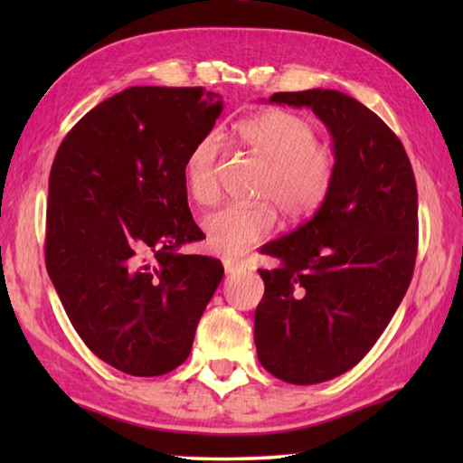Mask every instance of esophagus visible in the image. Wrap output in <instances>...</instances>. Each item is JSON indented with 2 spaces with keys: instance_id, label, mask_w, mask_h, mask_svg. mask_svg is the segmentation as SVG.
Here are the masks:
<instances>
[{
  "instance_id": "34e87169",
  "label": "esophagus",
  "mask_w": 463,
  "mask_h": 463,
  "mask_svg": "<svg viewBox=\"0 0 463 463\" xmlns=\"http://www.w3.org/2000/svg\"><path fill=\"white\" fill-rule=\"evenodd\" d=\"M222 265H224V271L229 273H237V271H241V268H242V261H239V260H231V257H226V260H222Z\"/></svg>"
}]
</instances>
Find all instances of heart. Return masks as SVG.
Wrapping results in <instances>:
<instances>
[{"label":"heart","mask_w":463,"mask_h":463,"mask_svg":"<svg viewBox=\"0 0 463 463\" xmlns=\"http://www.w3.org/2000/svg\"><path fill=\"white\" fill-rule=\"evenodd\" d=\"M239 138L263 163H268L250 206H226L203 218L208 247L218 255L234 257L268 239L276 229L278 213L298 221L315 213L333 184L335 159L325 145L317 143V128L308 118L286 109L265 112L242 120ZM221 140L214 135L200 138L185 159V190L210 206L218 200L216 167Z\"/></svg>","instance_id":"obj_1"}]
</instances>
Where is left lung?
Wrapping results in <instances>:
<instances>
[{"label": "left lung", "mask_w": 463, "mask_h": 463, "mask_svg": "<svg viewBox=\"0 0 463 463\" xmlns=\"http://www.w3.org/2000/svg\"><path fill=\"white\" fill-rule=\"evenodd\" d=\"M271 104L310 108L333 137L335 174L315 216L263 245L255 310L261 365L298 386L351 370L380 339L412 279L417 184L398 137L362 101L335 90L279 91Z\"/></svg>", "instance_id": "1"}]
</instances>
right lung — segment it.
I'll return each mask as SVG.
<instances>
[{"label":"right lung","mask_w":463,"mask_h":463,"mask_svg":"<svg viewBox=\"0 0 463 463\" xmlns=\"http://www.w3.org/2000/svg\"><path fill=\"white\" fill-rule=\"evenodd\" d=\"M224 108L202 88H128L62 138L49 177L46 271L77 335L140 378L182 365L224 268L200 241L185 159Z\"/></svg>","instance_id":"right-lung-1"}]
</instances>
